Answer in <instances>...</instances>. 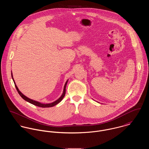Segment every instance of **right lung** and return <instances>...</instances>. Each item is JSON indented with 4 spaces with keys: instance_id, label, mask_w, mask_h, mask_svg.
Listing matches in <instances>:
<instances>
[{
    "instance_id": "obj_1",
    "label": "right lung",
    "mask_w": 149,
    "mask_h": 149,
    "mask_svg": "<svg viewBox=\"0 0 149 149\" xmlns=\"http://www.w3.org/2000/svg\"><path fill=\"white\" fill-rule=\"evenodd\" d=\"M11 76H12L13 80V81H14V84H15V88H16V89H17V90L18 93L19 94V95L21 96L22 97L24 100H26V101L28 102L29 103H31V104H33V105H35V106H36L40 107H42V108H47V107H52L54 106H56V104H57L58 103H59L63 99V98H64V97L65 96V92H66V84H67V83H68V80L66 81L65 84L64 85L63 93L61 96L58 100H57L56 101H55V102H53V103H52L42 104V103H40V102H37V101L33 100H32V99H30L28 98L27 97L25 96L24 95H23L21 92L19 91V89H18V87H17V86L15 84V81H14V79H13V74H12V73H11Z\"/></svg>"
}]
</instances>
